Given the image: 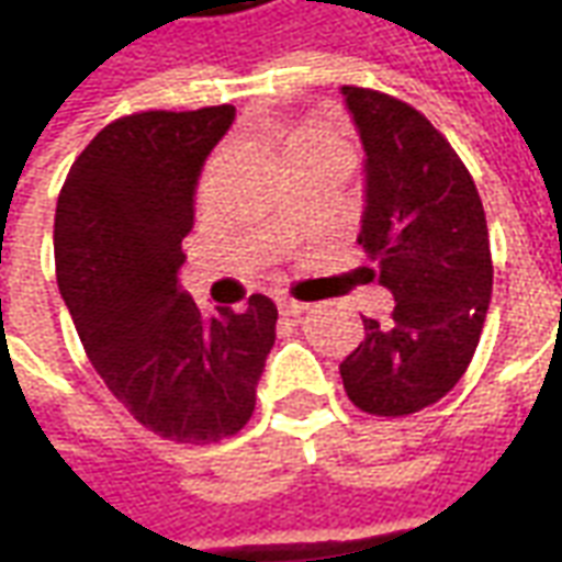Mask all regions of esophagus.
I'll return each mask as SVG.
<instances>
[{
	"label": "esophagus",
	"instance_id": "esophagus-1",
	"mask_svg": "<svg viewBox=\"0 0 562 562\" xmlns=\"http://www.w3.org/2000/svg\"><path fill=\"white\" fill-rule=\"evenodd\" d=\"M277 310H280L282 316H297V313L310 310V304H304V301H294V297H289V294H280V297H277Z\"/></svg>",
	"mask_w": 562,
	"mask_h": 562
}]
</instances>
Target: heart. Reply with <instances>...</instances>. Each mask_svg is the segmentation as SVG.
Listing matches in <instances>:
<instances>
[{
	"label": "heart",
	"mask_w": 562,
	"mask_h": 562,
	"mask_svg": "<svg viewBox=\"0 0 562 562\" xmlns=\"http://www.w3.org/2000/svg\"><path fill=\"white\" fill-rule=\"evenodd\" d=\"M261 138L270 140L282 161L289 165V171L328 153H349V144L340 135V128L334 126L325 116H301V120H277L261 126Z\"/></svg>",
	"instance_id": "heart-1"
}]
</instances>
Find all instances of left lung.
Here are the masks:
<instances>
[{
	"label": "left lung",
	"mask_w": 562,
	"mask_h": 562,
	"mask_svg": "<svg viewBox=\"0 0 562 562\" xmlns=\"http://www.w3.org/2000/svg\"><path fill=\"white\" fill-rule=\"evenodd\" d=\"M342 95L367 153L364 273L397 304L385 325L364 318L340 376L361 413L397 418L446 397L467 373L491 304V240L467 165L422 111L364 87Z\"/></svg>",
	"instance_id": "1"
}]
</instances>
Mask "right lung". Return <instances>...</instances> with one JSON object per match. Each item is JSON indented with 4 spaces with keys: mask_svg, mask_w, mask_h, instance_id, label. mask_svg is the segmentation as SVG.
Returning a JSON list of instances; mask_svg holds the SVG:
<instances>
[{
    "mask_svg": "<svg viewBox=\"0 0 562 562\" xmlns=\"http://www.w3.org/2000/svg\"><path fill=\"white\" fill-rule=\"evenodd\" d=\"M232 104L120 116L83 147L56 201V282L108 391L147 430L210 446L244 430L277 306L204 316L177 285L201 165Z\"/></svg>",
    "mask_w": 562,
    "mask_h": 562,
    "instance_id": "obj_1",
    "label": "right lung"
}]
</instances>
